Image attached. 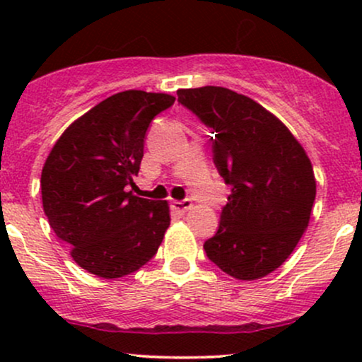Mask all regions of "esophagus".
Listing matches in <instances>:
<instances>
[{"label": "esophagus", "mask_w": 362, "mask_h": 362, "mask_svg": "<svg viewBox=\"0 0 362 362\" xmlns=\"http://www.w3.org/2000/svg\"><path fill=\"white\" fill-rule=\"evenodd\" d=\"M172 207L175 211H178V213H187V211L192 207V201H190V199H184V201H173Z\"/></svg>", "instance_id": "1"}]
</instances>
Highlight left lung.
Returning a JSON list of instances; mask_svg holds the SVG:
<instances>
[{
	"label": "left lung",
	"instance_id": "8db88e82",
	"mask_svg": "<svg viewBox=\"0 0 362 362\" xmlns=\"http://www.w3.org/2000/svg\"><path fill=\"white\" fill-rule=\"evenodd\" d=\"M178 102L213 129L214 163L231 187L213 238L211 262L240 281L284 264L308 228L317 195L313 167L276 115L223 86L177 90Z\"/></svg>",
	"mask_w": 362,
	"mask_h": 362
}]
</instances>
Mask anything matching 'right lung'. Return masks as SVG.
I'll use <instances>...</instances> for the list:
<instances>
[{"instance_id": "obj_1", "label": "right lung", "mask_w": 362, "mask_h": 362, "mask_svg": "<svg viewBox=\"0 0 362 362\" xmlns=\"http://www.w3.org/2000/svg\"><path fill=\"white\" fill-rule=\"evenodd\" d=\"M173 102L143 90L112 95L69 124L45 160L44 213L73 260L95 276L138 271L163 242L168 202L138 197L127 187L139 172L149 122Z\"/></svg>"}]
</instances>
